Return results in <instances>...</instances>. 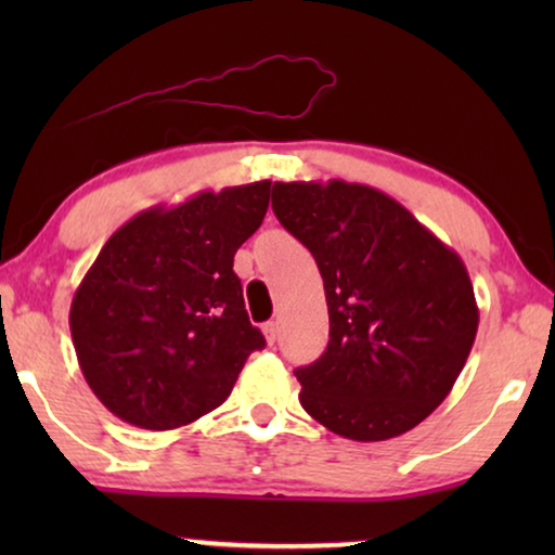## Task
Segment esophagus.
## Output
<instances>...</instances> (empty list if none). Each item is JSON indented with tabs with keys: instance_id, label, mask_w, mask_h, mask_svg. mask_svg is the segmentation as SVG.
I'll return each instance as SVG.
<instances>
[{
	"instance_id": "1",
	"label": "esophagus",
	"mask_w": 555,
	"mask_h": 555,
	"mask_svg": "<svg viewBox=\"0 0 555 555\" xmlns=\"http://www.w3.org/2000/svg\"><path fill=\"white\" fill-rule=\"evenodd\" d=\"M262 333H264V338H268V344L272 346V344H275V340H278V323H264L262 325Z\"/></svg>"
}]
</instances>
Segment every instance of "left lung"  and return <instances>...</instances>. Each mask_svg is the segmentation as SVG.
<instances>
[{"label": "left lung", "mask_w": 555, "mask_h": 555, "mask_svg": "<svg viewBox=\"0 0 555 555\" xmlns=\"http://www.w3.org/2000/svg\"><path fill=\"white\" fill-rule=\"evenodd\" d=\"M272 211L321 270L328 346L295 369L300 404L356 442L414 429L452 391L477 333L460 255L374 186L275 181Z\"/></svg>", "instance_id": "1"}]
</instances>
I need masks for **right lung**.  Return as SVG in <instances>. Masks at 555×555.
<instances>
[{
    "mask_svg": "<svg viewBox=\"0 0 555 555\" xmlns=\"http://www.w3.org/2000/svg\"><path fill=\"white\" fill-rule=\"evenodd\" d=\"M268 204L270 181L199 192L141 211L105 242L75 291L70 333L111 414L164 431L230 397L247 356L264 346L232 264Z\"/></svg>",
    "mask_w": 555,
    "mask_h": 555,
    "instance_id": "1",
    "label": "right lung"
}]
</instances>
